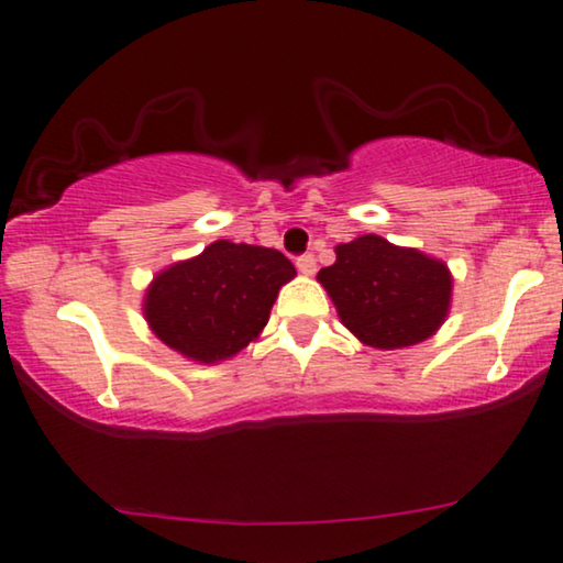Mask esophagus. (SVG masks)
Returning a JSON list of instances; mask_svg holds the SVG:
<instances>
[{"label": "esophagus", "instance_id": "esophagus-1", "mask_svg": "<svg viewBox=\"0 0 563 563\" xmlns=\"http://www.w3.org/2000/svg\"><path fill=\"white\" fill-rule=\"evenodd\" d=\"M296 267L301 275L311 277L313 273H317V257H313V254H303V257L296 260Z\"/></svg>", "mask_w": 563, "mask_h": 563}]
</instances>
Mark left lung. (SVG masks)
<instances>
[{"label":"left lung","instance_id":"8db88e82","mask_svg":"<svg viewBox=\"0 0 563 563\" xmlns=\"http://www.w3.org/2000/svg\"><path fill=\"white\" fill-rule=\"evenodd\" d=\"M334 254V265L321 267L317 280L360 342L401 350L443 327L453 301V275L443 260L378 234L336 244Z\"/></svg>","mask_w":563,"mask_h":563}]
</instances>
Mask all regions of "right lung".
<instances>
[{"instance_id": "obj_1", "label": "right lung", "mask_w": 563, "mask_h": 563, "mask_svg": "<svg viewBox=\"0 0 563 563\" xmlns=\"http://www.w3.org/2000/svg\"><path fill=\"white\" fill-rule=\"evenodd\" d=\"M294 277L286 254L219 239L154 275L144 294V319L169 350L216 365L257 340L277 294Z\"/></svg>"}]
</instances>
